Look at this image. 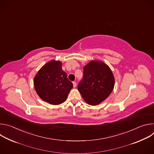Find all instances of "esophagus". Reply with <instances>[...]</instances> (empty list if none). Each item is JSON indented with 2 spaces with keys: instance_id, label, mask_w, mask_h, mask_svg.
<instances>
[{
  "instance_id": "obj_1",
  "label": "esophagus",
  "mask_w": 154,
  "mask_h": 154,
  "mask_svg": "<svg viewBox=\"0 0 154 154\" xmlns=\"http://www.w3.org/2000/svg\"><path fill=\"white\" fill-rule=\"evenodd\" d=\"M72 83H73V86L75 88L76 86V82H73Z\"/></svg>"
}]
</instances>
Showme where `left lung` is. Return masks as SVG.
I'll return each mask as SVG.
<instances>
[{
    "label": "left lung",
    "mask_w": 154,
    "mask_h": 154,
    "mask_svg": "<svg viewBox=\"0 0 154 154\" xmlns=\"http://www.w3.org/2000/svg\"><path fill=\"white\" fill-rule=\"evenodd\" d=\"M115 77L108 66L100 60H91L83 68V78L78 90L89 105H97L112 92Z\"/></svg>",
    "instance_id": "1"
}]
</instances>
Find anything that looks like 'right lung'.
Instances as JSON below:
<instances>
[{
  "instance_id": "right-lung-1",
  "label": "right lung",
  "mask_w": 154,
  "mask_h": 154,
  "mask_svg": "<svg viewBox=\"0 0 154 154\" xmlns=\"http://www.w3.org/2000/svg\"><path fill=\"white\" fill-rule=\"evenodd\" d=\"M33 84L39 97L51 105L63 103L73 87L62 69V63L55 60L42 66L34 77Z\"/></svg>"
}]
</instances>
